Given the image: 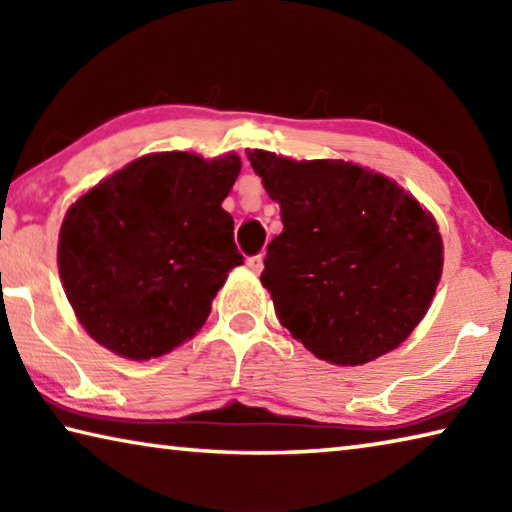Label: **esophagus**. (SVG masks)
Instances as JSON below:
<instances>
[{
  "label": "esophagus",
  "mask_w": 512,
  "mask_h": 512,
  "mask_svg": "<svg viewBox=\"0 0 512 512\" xmlns=\"http://www.w3.org/2000/svg\"><path fill=\"white\" fill-rule=\"evenodd\" d=\"M246 266H248L253 273H262L264 257H262V255H250V257H246Z\"/></svg>",
  "instance_id": "obj_1"
}]
</instances>
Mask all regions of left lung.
Wrapping results in <instances>:
<instances>
[{"label":"left lung","mask_w":512,"mask_h":512,"mask_svg":"<svg viewBox=\"0 0 512 512\" xmlns=\"http://www.w3.org/2000/svg\"><path fill=\"white\" fill-rule=\"evenodd\" d=\"M284 230L262 284L275 314L318 359L359 366L400 345L443 273L433 216L379 173L341 160L293 162L250 151Z\"/></svg>","instance_id":"1"}]
</instances>
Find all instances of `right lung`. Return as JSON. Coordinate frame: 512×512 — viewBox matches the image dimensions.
Segmentation results:
<instances>
[{
  "mask_svg": "<svg viewBox=\"0 0 512 512\" xmlns=\"http://www.w3.org/2000/svg\"><path fill=\"white\" fill-rule=\"evenodd\" d=\"M239 169L237 155H144L69 207L60 280L94 341L140 361L201 329L228 271L244 259L221 207Z\"/></svg>",
  "mask_w": 512,
  "mask_h": 512,
  "instance_id": "add662e5",
  "label": "right lung"
}]
</instances>
